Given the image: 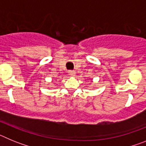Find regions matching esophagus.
Here are the masks:
<instances>
[{
    "label": "esophagus",
    "instance_id": "esophagus-1",
    "mask_svg": "<svg viewBox=\"0 0 146 146\" xmlns=\"http://www.w3.org/2000/svg\"><path fill=\"white\" fill-rule=\"evenodd\" d=\"M69 74L70 76H75L76 73H75V72H74V71L70 70V71H69Z\"/></svg>",
    "mask_w": 146,
    "mask_h": 146
}]
</instances>
